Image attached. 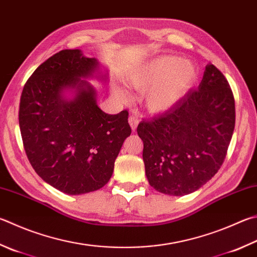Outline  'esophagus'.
Instances as JSON below:
<instances>
[{
    "instance_id": "esophagus-1",
    "label": "esophagus",
    "mask_w": 257,
    "mask_h": 257,
    "mask_svg": "<svg viewBox=\"0 0 257 257\" xmlns=\"http://www.w3.org/2000/svg\"><path fill=\"white\" fill-rule=\"evenodd\" d=\"M129 123H130V127H132L133 130H136L137 125L139 123V118L138 115H135V114H132L129 116Z\"/></svg>"
}]
</instances>
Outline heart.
<instances>
[{"instance_id": "obj_1", "label": "heart", "mask_w": 257, "mask_h": 257, "mask_svg": "<svg viewBox=\"0 0 257 257\" xmlns=\"http://www.w3.org/2000/svg\"><path fill=\"white\" fill-rule=\"evenodd\" d=\"M198 80V68L189 60L165 55L139 65L128 73L125 83L137 91H147L146 105L152 112H163L179 102ZM114 94L127 100L128 94L116 87Z\"/></svg>"}]
</instances>
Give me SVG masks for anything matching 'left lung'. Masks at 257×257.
<instances>
[{"mask_svg":"<svg viewBox=\"0 0 257 257\" xmlns=\"http://www.w3.org/2000/svg\"><path fill=\"white\" fill-rule=\"evenodd\" d=\"M235 99L225 75L210 64L198 90L137 127L149 184L170 195L192 193L220 169L235 128Z\"/></svg>","mask_w":257,"mask_h":257,"instance_id":"8db88e82","label":"left lung"}]
</instances>
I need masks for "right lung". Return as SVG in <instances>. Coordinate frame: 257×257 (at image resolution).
Instances as JSON below:
<instances>
[{
  "label": "right lung",
  "instance_id": "obj_1",
  "mask_svg": "<svg viewBox=\"0 0 257 257\" xmlns=\"http://www.w3.org/2000/svg\"><path fill=\"white\" fill-rule=\"evenodd\" d=\"M96 68V59L84 57L81 50H60L32 73L20 99L19 125L28 160L45 182L72 195L108 183L132 134L128 111L103 112L94 88L81 78ZM71 87L77 95L65 100L61 93Z\"/></svg>",
  "mask_w": 257,
  "mask_h": 257
}]
</instances>
